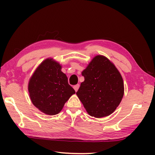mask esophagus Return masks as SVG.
<instances>
[{
	"label": "esophagus",
	"mask_w": 155,
	"mask_h": 155,
	"mask_svg": "<svg viewBox=\"0 0 155 155\" xmlns=\"http://www.w3.org/2000/svg\"><path fill=\"white\" fill-rule=\"evenodd\" d=\"M79 87H80V85H79V84H77V85H74V90H75V91H78V88H79Z\"/></svg>",
	"instance_id": "obj_1"
}]
</instances>
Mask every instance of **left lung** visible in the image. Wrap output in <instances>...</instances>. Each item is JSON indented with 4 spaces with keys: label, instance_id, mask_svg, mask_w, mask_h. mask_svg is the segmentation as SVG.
I'll return each mask as SVG.
<instances>
[{
    "label": "left lung",
    "instance_id": "1",
    "mask_svg": "<svg viewBox=\"0 0 155 155\" xmlns=\"http://www.w3.org/2000/svg\"><path fill=\"white\" fill-rule=\"evenodd\" d=\"M82 75L85 81L77 95L89 115L100 118L111 114L124 96V82L118 70L107 57L97 55Z\"/></svg>",
    "mask_w": 155,
    "mask_h": 155
}]
</instances>
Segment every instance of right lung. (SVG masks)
<instances>
[{
    "mask_svg": "<svg viewBox=\"0 0 155 155\" xmlns=\"http://www.w3.org/2000/svg\"><path fill=\"white\" fill-rule=\"evenodd\" d=\"M28 90L34 106L45 114L53 115L61 111L75 91L61 72V65L51 58L37 68L28 82Z\"/></svg>",
    "mask_w": 155,
    "mask_h": 155,
    "instance_id": "1",
    "label": "right lung"
}]
</instances>
